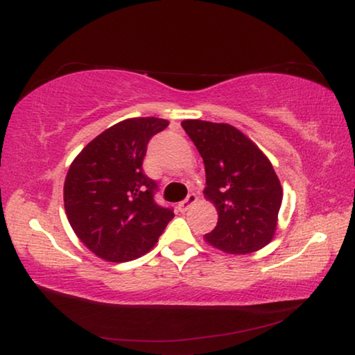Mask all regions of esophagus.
Segmentation results:
<instances>
[{
  "label": "esophagus",
  "instance_id": "34e87169",
  "mask_svg": "<svg viewBox=\"0 0 355 355\" xmlns=\"http://www.w3.org/2000/svg\"><path fill=\"white\" fill-rule=\"evenodd\" d=\"M196 200H198V196H196V194H189L187 199H184V200H182V202H180V204H178V210H180V211H182V213H184V211H188V210H189V208H191V207H193V204H196Z\"/></svg>",
  "mask_w": 355,
  "mask_h": 355
}]
</instances>
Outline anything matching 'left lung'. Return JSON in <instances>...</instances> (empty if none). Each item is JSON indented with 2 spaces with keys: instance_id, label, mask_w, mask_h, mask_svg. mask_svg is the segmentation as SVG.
I'll list each match as a JSON object with an SVG mask.
<instances>
[{
  "instance_id": "obj_1",
  "label": "left lung",
  "mask_w": 355,
  "mask_h": 355,
  "mask_svg": "<svg viewBox=\"0 0 355 355\" xmlns=\"http://www.w3.org/2000/svg\"><path fill=\"white\" fill-rule=\"evenodd\" d=\"M182 126L204 159L205 198L218 224L205 241L229 254H248L272 241L283 188L268 157L237 128L184 120Z\"/></svg>"
}]
</instances>
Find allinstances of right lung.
Wrapping results in <instances>:
<instances>
[{
    "label": "right lung",
    "instance_id": "1",
    "mask_svg": "<svg viewBox=\"0 0 355 355\" xmlns=\"http://www.w3.org/2000/svg\"><path fill=\"white\" fill-rule=\"evenodd\" d=\"M167 120L129 118L116 123L80 151L64 182L71 227L94 254L128 262L148 252L173 218L156 204L157 183L142 171L147 147Z\"/></svg>",
    "mask_w": 355,
    "mask_h": 355
}]
</instances>
